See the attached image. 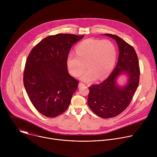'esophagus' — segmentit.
Returning <instances> with one entry per match:
<instances>
[{
  "instance_id": "1",
  "label": "esophagus",
  "mask_w": 157,
  "mask_h": 157,
  "mask_svg": "<svg viewBox=\"0 0 157 157\" xmlns=\"http://www.w3.org/2000/svg\"><path fill=\"white\" fill-rule=\"evenodd\" d=\"M85 86V84H84V83H82V82H79V83L78 84V86H79V87H81V86Z\"/></svg>"
}]
</instances>
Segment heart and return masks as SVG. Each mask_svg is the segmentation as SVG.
<instances>
[{
	"label": "heart",
	"instance_id": "1",
	"mask_svg": "<svg viewBox=\"0 0 157 157\" xmlns=\"http://www.w3.org/2000/svg\"><path fill=\"white\" fill-rule=\"evenodd\" d=\"M117 59V50L113 42L108 40L86 39L77 44L76 53L70 52L66 57V67L75 77L81 76L86 82L96 79L102 80L113 71Z\"/></svg>",
	"mask_w": 157,
	"mask_h": 157
}]
</instances>
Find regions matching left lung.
<instances>
[{
	"instance_id": "left-lung-1",
	"label": "left lung",
	"mask_w": 157,
	"mask_h": 157,
	"mask_svg": "<svg viewBox=\"0 0 157 157\" xmlns=\"http://www.w3.org/2000/svg\"><path fill=\"white\" fill-rule=\"evenodd\" d=\"M116 40L119 49V59L114 71L103 82L89 87L87 104L100 117L108 119L119 115L128 106L139 84V59L132 46L117 35L105 33ZM122 73L128 75L127 85L121 88L116 84Z\"/></svg>"
}]
</instances>
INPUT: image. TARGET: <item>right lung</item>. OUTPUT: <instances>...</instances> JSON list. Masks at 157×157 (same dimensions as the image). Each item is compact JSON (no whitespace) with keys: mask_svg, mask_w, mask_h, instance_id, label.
<instances>
[{"mask_svg":"<svg viewBox=\"0 0 157 157\" xmlns=\"http://www.w3.org/2000/svg\"><path fill=\"white\" fill-rule=\"evenodd\" d=\"M83 37L69 33L47 36L28 56L24 87L33 106L44 116L55 117L70 105L79 82L68 73L66 57L73 44Z\"/></svg>","mask_w":157,"mask_h":157,"instance_id":"obj_1","label":"right lung"}]
</instances>
